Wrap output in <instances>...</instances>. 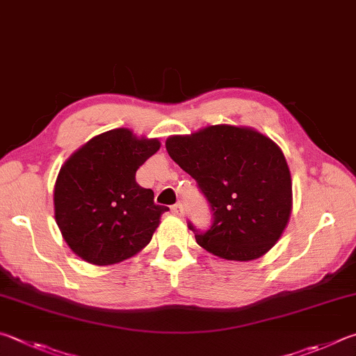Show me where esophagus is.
<instances>
[{
  "instance_id": "obj_1",
  "label": "esophagus",
  "mask_w": 356,
  "mask_h": 356,
  "mask_svg": "<svg viewBox=\"0 0 356 356\" xmlns=\"http://www.w3.org/2000/svg\"><path fill=\"white\" fill-rule=\"evenodd\" d=\"M170 209H172V214H173V216H178V217H181V216H183V213H184V209H183V204H181V203L173 204V207H172Z\"/></svg>"
}]
</instances>
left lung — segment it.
<instances>
[{
    "label": "left lung",
    "mask_w": 356,
    "mask_h": 356,
    "mask_svg": "<svg viewBox=\"0 0 356 356\" xmlns=\"http://www.w3.org/2000/svg\"><path fill=\"white\" fill-rule=\"evenodd\" d=\"M168 156L198 183L214 222L197 244L228 261H252L282 238L292 211V179L270 137L248 127L211 124L170 136Z\"/></svg>",
    "instance_id": "left-lung-1"
}]
</instances>
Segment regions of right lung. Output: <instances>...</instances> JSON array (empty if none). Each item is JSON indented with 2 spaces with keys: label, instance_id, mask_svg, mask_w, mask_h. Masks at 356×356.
<instances>
[{
  "label": "right lung",
  "instance_id": "right-lung-1",
  "mask_svg": "<svg viewBox=\"0 0 356 356\" xmlns=\"http://www.w3.org/2000/svg\"><path fill=\"white\" fill-rule=\"evenodd\" d=\"M161 148L159 139L115 128L92 137L60 167L54 184V219L81 259L111 266L148 245L165 207L136 183V172Z\"/></svg>",
  "mask_w": 356,
  "mask_h": 356
}]
</instances>
